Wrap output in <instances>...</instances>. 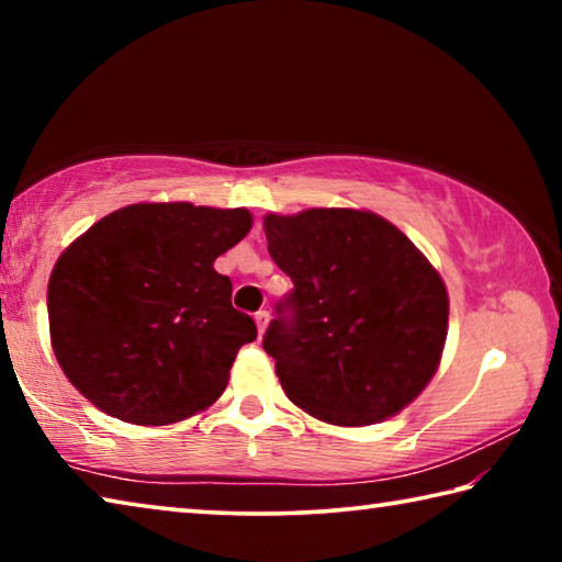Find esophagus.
Listing matches in <instances>:
<instances>
[{"mask_svg": "<svg viewBox=\"0 0 562 562\" xmlns=\"http://www.w3.org/2000/svg\"><path fill=\"white\" fill-rule=\"evenodd\" d=\"M255 325H258L260 335H265V329H268V325H270V315H268V312L260 310L258 315H255Z\"/></svg>", "mask_w": 562, "mask_h": 562, "instance_id": "obj_1", "label": "esophagus"}]
</instances>
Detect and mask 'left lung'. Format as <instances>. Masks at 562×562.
<instances>
[{"mask_svg":"<svg viewBox=\"0 0 562 562\" xmlns=\"http://www.w3.org/2000/svg\"><path fill=\"white\" fill-rule=\"evenodd\" d=\"M262 225L294 282L292 319H274L262 341L290 402L335 426H369L412 404L449 331V292L429 258L364 207L268 213Z\"/></svg>","mask_w":562,"mask_h":562,"instance_id":"1","label":"left lung"}]
</instances>
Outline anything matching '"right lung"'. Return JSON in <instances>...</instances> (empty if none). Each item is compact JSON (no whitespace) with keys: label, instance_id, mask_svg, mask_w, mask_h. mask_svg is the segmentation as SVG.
<instances>
[{"label":"right lung","instance_id":"add662e5","mask_svg":"<svg viewBox=\"0 0 562 562\" xmlns=\"http://www.w3.org/2000/svg\"><path fill=\"white\" fill-rule=\"evenodd\" d=\"M250 227L247 207L133 203L76 237L46 292L66 379L103 414L138 426L215 404L258 327L213 265Z\"/></svg>","mask_w":562,"mask_h":562}]
</instances>
